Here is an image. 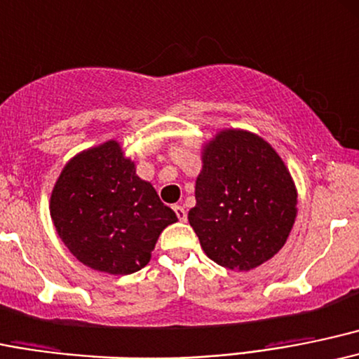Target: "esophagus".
Returning <instances> with one entry per match:
<instances>
[{"instance_id": "34e87169", "label": "esophagus", "mask_w": 359, "mask_h": 359, "mask_svg": "<svg viewBox=\"0 0 359 359\" xmlns=\"http://www.w3.org/2000/svg\"><path fill=\"white\" fill-rule=\"evenodd\" d=\"M172 210H175L176 217H178L181 222H184V220H187V212H184V208L181 207V205H175V207H172Z\"/></svg>"}]
</instances>
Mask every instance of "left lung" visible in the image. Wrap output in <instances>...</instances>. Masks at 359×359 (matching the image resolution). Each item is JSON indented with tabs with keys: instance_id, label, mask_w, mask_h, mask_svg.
<instances>
[{
	"instance_id": "left-lung-1",
	"label": "left lung",
	"mask_w": 359,
	"mask_h": 359,
	"mask_svg": "<svg viewBox=\"0 0 359 359\" xmlns=\"http://www.w3.org/2000/svg\"><path fill=\"white\" fill-rule=\"evenodd\" d=\"M201 161L188 220L205 255L239 271L271 259L297 217L295 184L275 149L251 132L222 130Z\"/></svg>"
}]
</instances>
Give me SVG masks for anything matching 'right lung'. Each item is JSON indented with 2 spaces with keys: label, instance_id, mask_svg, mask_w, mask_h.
Wrapping results in <instances>:
<instances>
[{
  "label": "right lung",
  "instance_id": "add662e5",
  "mask_svg": "<svg viewBox=\"0 0 359 359\" xmlns=\"http://www.w3.org/2000/svg\"><path fill=\"white\" fill-rule=\"evenodd\" d=\"M50 217L72 256L110 275L146 266L159 233L178 220L115 140L66 164L52 191Z\"/></svg>",
  "mask_w": 359,
  "mask_h": 359
}]
</instances>
